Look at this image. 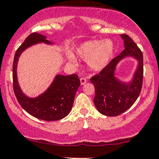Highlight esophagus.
Listing matches in <instances>:
<instances>
[{
    "label": "esophagus",
    "instance_id": "1",
    "mask_svg": "<svg viewBox=\"0 0 159 159\" xmlns=\"http://www.w3.org/2000/svg\"><path fill=\"white\" fill-rule=\"evenodd\" d=\"M80 81H81V85H84L86 82H87V79L84 78H80Z\"/></svg>",
    "mask_w": 159,
    "mask_h": 159
}]
</instances>
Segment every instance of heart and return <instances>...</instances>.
I'll return each mask as SVG.
<instances>
[{"mask_svg":"<svg viewBox=\"0 0 159 159\" xmlns=\"http://www.w3.org/2000/svg\"><path fill=\"white\" fill-rule=\"evenodd\" d=\"M114 50L115 46L111 40H96L80 44L77 49V53L82 60L87 61L90 70L98 72L108 65L113 56ZM68 59L71 62L75 61L73 55L68 56Z\"/></svg>","mask_w":159,"mask_h":159,"instance_id":"obj_1","label":"heart"}]
</instances>
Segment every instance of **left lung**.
<instances>
[{
	"label": "left lung",
	"instance_id": "obj_1",
	"mask_svg": "<svg viewBox=\"0 0 159 159\" xmlns=\"http://www.w3.org/2000/svg\"><path fill=\"white\" fill-rule=\"evenodd\" d=\"M125 49L112 59L98 75L91 78L94 86V103L98 111L106 116H118L127 111L135 102L140 94L143 80V54L137 44L127 34H121ZM128 57L138 61V66L132 80L121 82L115 77L117 64Z\"/></svg>",
	"mask_w": 159,
	"mask_h": 159
}]
</instances>
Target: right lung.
Segmentation results:
<instances>
[{
    "instance_id": "right-lung-1",
    "label": "right lung",
    "mask_w": 159,
    "mask_h": 159,
    "mask_svg": "<svg viewBox=\"0 0 159 159\" xmlns=\"http://www.w3.org/2000/svg\"><path fill=\"white\" fill-rule=\"evenodd\" d=\"M39 43L54 44L44 35L34 32L25 39L16 51L13 63L14 91L19 104L30 115L44 121H57L70 113L81 82L77 75H57L48 89L38 97L30 98L23 93L17 81V62L23 51Z\"/></svg>"
}]
</instances>
